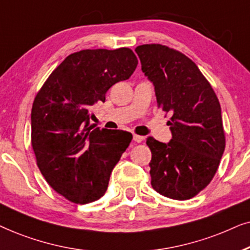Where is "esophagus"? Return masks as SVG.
I'll use <instances>...</instances> for the list:
<instances>
[{
	"mask_svg": "<svg viewBox=\"0 0 250 250\" xmlns=\"http://www.w3.org/2000/svg\"><path fill=\"white\" fill-rule=\"evenodd\" d=\"M134 141L136 143H142L143 141H144V137H143V136H139V135H134Z\"/></svg>",
	"mask_w": 250,
	"mask_h": 250,
	"instance_id": "1",
	"label": "esophagus"
}]
</instances>
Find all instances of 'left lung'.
<instances>
[{
	"mask_svg": "<svg viewBox=\"0 0 250 250\" xmlns=\"http://www.w3.org/2000/svg\"><path fill=\"white\" fill-rule=\"evenodd\" d=\"M135 51L154 84L158 107L171 114L168 144L146 139L152 152L151 184L165 197L188 200L207 188L221 162L225 148L221 105L184 53L159 43L138 45Z\"/></svg>",
	"mask_w": 250,
	"mask_h": 250,
	"instance_id": "8db88e82",
	"label": "left lung"
}]
</instances>
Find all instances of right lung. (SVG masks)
Here are the masks:
<instances>
[{
  "mask_svg": "<svg viewBox=\"0 0 250 250\" xmlns=\"http://www.w3.org/2000/svg\"><path fill=\"white\" fill-rule=\"evenodd\" d=\"M131 49H85L67 56L43 83L32 107L36 164L58 194L74 204L98 200L132 135L95 128L90 108L137 67Z\"/></svg>",
  "mask_w": 250,
  "mask_h": 250,
  "instance_id": "obj_1",
  "label": "right lung"
}]
</instances>
